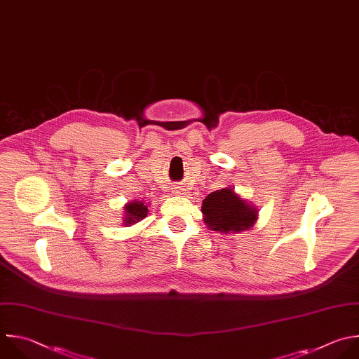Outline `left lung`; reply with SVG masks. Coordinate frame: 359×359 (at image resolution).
Instances as JSON below:
<instances>
[{"mask_svg": "<svg viewBox=\"0 0 359 359\" xmlns=\"http://www.w3.org/2000/svg\"><path fill=\"white\" fill-rule=\"evenodd\" d=\"M201 212L204 224L221 235L247 231L258 219V208L241 198L232 187L210 193L203 200Z\"/></svg>", "mask_w": 359, "mask_h": 359, "instance_id": "obj_1", "label": "left lung"}]
</instances>
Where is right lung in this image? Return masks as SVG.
Listing matches in <instances>:
<instances>
[{
  "label": "right lung",
  "instance_id": "right-lung-1",
  "mask_svg": "<svg viewBox=\"0 0 359 359\" xmlns=\"http://www.w3.org/2000/svg\"><path fill=\"white\" fill-rule=\"evenodd\" d=\"M124 210H126V212H124L126 215H124L123 224L126 226L137 224L148 215V204H145L144 201H138V200L128 201L124 205Z\"/></svg>",
  "mask_w": 359,
  "mask_h": 359
}]
</instances>
